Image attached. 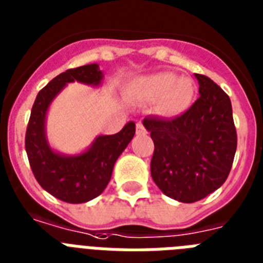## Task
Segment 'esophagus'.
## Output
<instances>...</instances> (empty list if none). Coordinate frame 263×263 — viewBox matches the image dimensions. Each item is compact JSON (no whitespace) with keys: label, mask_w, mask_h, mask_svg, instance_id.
I'll return each mask as SVG.
<instances>
[{"label":"esophagus","mask_w":263,"mask_h":263,"mask_svg":"<svg viewBox=\"0 0 263 263\" xmlns=\"http://www.w3.org/2000/svg\"><path fill=\"white\" fill-rule=\"evenodd\" d=\"M136 129H137V134H141V136H142V134H146L147 133L146 129H145V126H144V125H142V122L137 123Z\"/></svg>","instance_id":"obj_1"}]
</instances>
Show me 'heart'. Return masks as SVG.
<instances>
[{
	"mask_svg": "<svg viewBox=\"0 0 263 263\" xmlns=\"http://www.w3.org/2000/svg\"><path fill=\"white\" fill-rule=\"evenodd\" d=\"M136 97L145 102H156L160 116L175 118L192 106L196 84L191 78H179L173 72H157L140 78L132 86Z\"/></svg>",
	"mask_w": 263,
	"mask_h": 263,
	"instance_id": "heart-1",
	"label": "heart"
}]
</instances>
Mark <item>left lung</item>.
Returning <instances> with one entry per match:
<instances>
[{
	"mask_svg": "<svg viewBox=\"0 0 263 263\" xmlns=\"http://www.w3.org/2000/svg\"><path fill=\"white\" fill-rule=\"evenodd\" d=\"M199 99L172 119L142 121L155 142L151 172L171 199L195 203L222 186L236 152V130L229 95L210 78L195 73Z\"/></svg>",
	"mask_w": 263,
	"mask_h": 263,
	"instance_id": "1",
	"label": "left lung"
}]
</instances>
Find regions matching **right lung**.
<instances>
[{
  "instance_id": "add662e5",
  "label": "right lung",
  "mask_w": 263,
  "mask_h": 263,
  "mask_svg": "<svg viewBox=\"0 0 263 263\" xmlns=\"http://www.w3.org/2000/svg\"><path fill=\"white\" fill-rule=\"evenodd\" d=\"M103 72L97 63L67 69L49 82L36 97L25 134V151L37 183L59 200L79 204L105 191L112 168L136 134V123L127 122L111 136H98L88 149L79 155H63L53 151L47 140L45 119L52 101L68 83L98 87Z\"/></svg>"
}]
</instances>
